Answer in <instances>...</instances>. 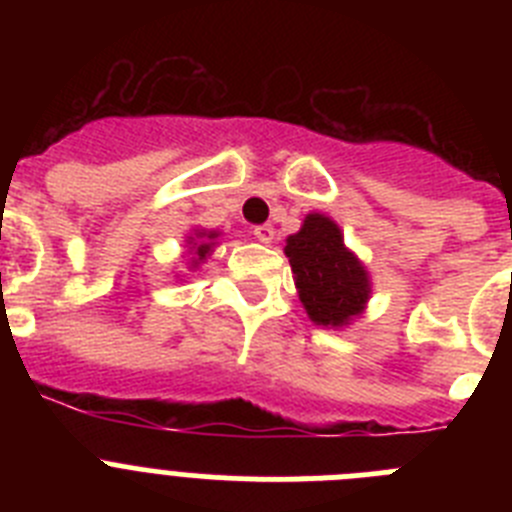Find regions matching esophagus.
Segmentation results:
<instances>
[{"instance_id": "34e87169", "label": "esophagus", "mask_w": 512, "mask_h": 512, "mask_svg": "<svg viewBox=\"0 0 512 512\" xmlns=\"http://www.w3.org/2000/svg\"><path fill=\"white\" fill-rule=\"evenodd\" d=\"M253 235H256V241L271 243L274 241V225H269V223L256 225V228H253Z\"/></svg>"}]
</instances>
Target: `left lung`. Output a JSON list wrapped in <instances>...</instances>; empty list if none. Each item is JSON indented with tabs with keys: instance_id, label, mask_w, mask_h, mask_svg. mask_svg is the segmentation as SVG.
Here are the masks:
<instances>
[{
	"instance_id": "left-lung-1",
	"label": "left lung",
	"mask_w": 512,
	"mask_h": 512,
	"mask_svg": "<svg viewBox=\"0 0 512 512\" xmlns=\"http://www.w3.org/2000/svg\"><path fill=\"white\" fill-rule=\"evenodd\" d=\"M284 253L312 323L338 328L364 310L369 277L354 253L343 246L341 230L330 217L307 215L300 233L287 238Z\"/></svg>"
}]
</instances>
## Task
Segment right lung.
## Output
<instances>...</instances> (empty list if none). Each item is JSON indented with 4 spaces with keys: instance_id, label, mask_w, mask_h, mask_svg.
Wrapping results in <instances>:
<instances>
[{
    "instance_id": "1",
    "label": "right lung",
    "mask_w": 512,
    "mask_h": 512,
    "mask_svg": "<svg viewBox=\"0 0 512 512\" xmlns=\"http://www.w3.org/2000/svg\"><path fill=\"white\" fill-rule=\"evenodd\" d=\"M197 238H200V243H194V259H192V266L200 264V261L205 259L207 253H210L212 241H215V238H217V233H197Z\"/></svg>"
}]
</instances>
